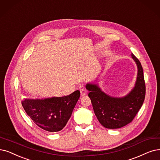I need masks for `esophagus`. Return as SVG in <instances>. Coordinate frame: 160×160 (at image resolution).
I'll use <instances>...</instances> for the list:
<instances>
[{
  "label": "esophagus",
  "instance_id": "obj_1",
  "mask_svg": "<svg viewBox=\"0 0 160 160\" xmlns=\"http://www.w3.org/2000/svg\"><path fill=\"white\" fill-rule=\"evenodd\" d=\"M80 92H81V97H84V96L87 95V91L83 88H81L80 89Z\"/></svg>",
  "mask_w": 160,
  "mask_h": 160
}]
</instances>
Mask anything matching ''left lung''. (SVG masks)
Returning <instances> with one entry per match:
<instances>
[{"instance_id": "1", "label": "left lung", "mask_w": 160, "mask_h": 160, "mask_svg": "<svg viewBox=\"0 0 160 160\" xmlns=\"http://www.w3.org/2000/svg\"><path fill=\"white\" fill-rule=\"evenodd\" d=\"M132 58L138 67L137 79L134 88L123 98H113L102 92L94 84L88 83L94 113L100 124L107 129H119L130 123L142 107L145 98L146 85L143 69L140 61L133 54Z\"/></svg>"}]
</instances>
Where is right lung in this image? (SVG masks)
Returning a JSON list of instances; mask_svg holds the SVG:
<instances>
[{"label": "right lung", "instance_id": "right-lung-1", "mask_svg": "<svg viewBox=\"0 0 160 160\" xmlns=\"http://www.w3.org/2000/svg\"><path fill=\"white\" fill-rule=\"evenodd\" d=\"M79 97L80 91H75L62 97L25 99L22 104L38 127L48 132H58L66 126Z\"/></svg>", "mask_w": 160, "mask_h": 160}]
</instances>
